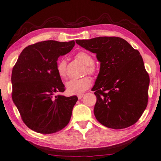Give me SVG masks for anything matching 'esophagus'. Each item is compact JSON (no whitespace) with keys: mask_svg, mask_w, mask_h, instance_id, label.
Instances as JSON below:
<instances>
[{"mask_svg":"<svg viewBox=\"0 0 161 161\" xmlns=\"http://www.w3.org/2000/svg\"><path fill=\"white\" fill-rule=\"evenodd\" d=\"M83 95H84V94H78V98L79 100H80V99H81V98L83 97Z\"/></svg>","mask_w":161,"mask_h":161,"instance_id":"obj_1","label":"esophagus"}]
</instances>
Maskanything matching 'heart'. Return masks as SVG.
Returning a JSON list of instances; mask_svg holds the SVG:
<instances>
[{
  "instance_id": "obj_1",
  "label": "heart",
  "mask_w": 161,
  "mask_h": 161,
  "mask_svg": "<svg viewBox=\"0 0 161 161\" xmlns=\"http://www.w3.org/2000/svg\"><path fill=\"white\" fill-rule=\"evenodd\" d=\"M76 58L80 60L86 66V71L91 75L95 73V68L93 66L94 59L89 53L80 52L76 54ZM66 62L62 59L58 62L56 66V71L61 78L66 77ZM91 86V80L88 77H84L80 79H72L66 82V91L69 95H78L83 93L84 91L88 90Z\"/></svg>"
}]
</instances>
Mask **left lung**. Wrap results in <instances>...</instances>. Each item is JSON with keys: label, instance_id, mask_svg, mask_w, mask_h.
I'll return each instance as SVG.
<instances>
[{"label": "left lung", "instance_id": "8db88e82", "mask_svg": "<svg viewBox=\"0 0 161 161\" xmlns=\"http://www.w3.org/2000/svg\"><path fill=\"white\" fill-rule=\"evenodd\" d=\"M75 42L96 53L100 62L99 74L92 88L97 97L94 108L97 120L114 129L134 125L147 106L150 82L139 51L116 36Z\"/></svg>", "mask_w": 161, "mask_h": 161}]
</instances>
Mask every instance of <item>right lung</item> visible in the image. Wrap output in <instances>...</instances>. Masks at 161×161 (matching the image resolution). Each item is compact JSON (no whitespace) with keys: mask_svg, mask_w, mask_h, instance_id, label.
I'll return each instance as SVG.
<instances>
[{"mask_svg":"<svg viewBox=\"0 0 161 161\" xmlns=\"http://www.w3.org/2000/svg\"><path fill=\"white\" fill-rule=\"evenodd\" d=\"M74 45V40H47L30 45L22 50L13 67V103L23 122L37 133H56L71 117L77 96L55 94L65 91L56 71L58 58L70 52Z\"/></svg>","mask_w":161,"mask_h":161,"instance_id":"obj_1","label":"right lung"}]
</instances>
